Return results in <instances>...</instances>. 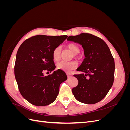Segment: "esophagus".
Wrapping results in <instances>:
<instances>
[{
	"label": "esophagus",
	"mask_w": 130,
	"mask_h": 130,
	"mask_svg": "<svg viewBox=\"0 0 130 130\" xmlns=\"http://www.w3.org/2000/svg\"><path fill=\"white\" fill-rule=\"evenodd\" d=\"M67 76H68V78H70L72 76V75L71 74H69V73H67Z\"/></svg>",
	"instance_id": "1"
}]
</instances>
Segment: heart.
I'll return each mask as SVG.
<instances>
[{"label": "heart", "mask_w": 130, "mask_h": 130, "mask_svg": "<svg viewBox=\"0 0 130 130\" xmlns=\"http://www.w3.org/2000/svg\"><path fill=\"white\" fill-rule=\"evenodd\" d=\"M67 47L70 49L74 54V57H77V54L80 53V49L77 45L74 43H69ZM61 53V48L60 46H57L54 48L52 53L53 58L54 61H57L60 59ZM77 66V63L75 61H69L64 62L61 61L57 64V67L63 71L66 72H70L72 70L74 69Z\"/></svg>", "instance_id": "heart-1"}]
</instances>
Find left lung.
Wrapping results in <instances>:
<instances>
[{
  "instance_id": "obj_1",
  "label": "left lung",
  "mask_w": 130,
  "mask_h": 130,
  "mask_svg": "<svg viewBox=\"0 0 130 130\" xmlns=\"http://www.w3.org/2000/svg\"><path fill=\"white\" fill-rule=\"evenodd\" d=\"M67 40L81 44L86 57L77 69L82 73L74 75L78 83L72 89L73 95L81 103H97L107 95L114 82L115 64L111 51L104 40L90 34L70 36Z\"/></svg>"
}]
</instances>
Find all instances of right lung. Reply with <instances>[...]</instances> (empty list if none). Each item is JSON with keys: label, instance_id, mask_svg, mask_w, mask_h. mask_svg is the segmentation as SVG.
Masks as SVG:
<instances>
[{"label": "right lung", "instance_id": "1", "mask_svg": "<svg viewBox=\"0 0 130 130\" xmlns=\"http://www.w3.org/2000/svg\"><path fill=\"white\" fill-rule=\"evenodd\" d=\"M67 36L37 35L26 40L19 46L14 65V76L22 96L35 106L48 105L55 100L60 85L67 79L61 69L55 68L53 51L67 38Z\"/></svg>", "mask_w": 130, "mask_h": 130}]
</instances>
